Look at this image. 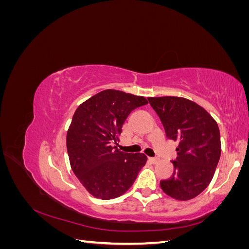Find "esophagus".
<instances>
[{
	"label": "esophagus",
	"instance_id": "34e87169",
	"mask_svg": "<svg viewBox=\"0 0 249 249\" xmlns=\"http://www.w3.org/2000/svg\"><path fill=\"white\" fill-rule=\"evenodd\" d=\"M148 160L150 161V163H153V164L159 163V159H158V158H148Z\"/></svg>",
	"mask_w": 249,
	"mask_h": 249
}]
</instances>
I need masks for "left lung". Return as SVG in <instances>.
Instances as JSON below:
<instances>
[{"instance_id": "obj_1", "label": "left lung", "mask_w": 249, "mask_h": 249, "mask_svg": "<svg viewBox=\"0 0 249 249\" xmlns=\"http://www.w3.org/2000/svg\"><path fill=\"white\" fill-rule=\"evenodd\" d=\"M159 115L166 136L178 141L175 171L162 179V190L178 200L196 197L212 180L221 155L216 120L198 104L185 97H148Z\"/></svg>"}]
</instances>
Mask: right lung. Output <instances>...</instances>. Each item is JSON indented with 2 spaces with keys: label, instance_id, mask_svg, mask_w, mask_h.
I'll return each instance as SVG.
<instances>
[{
  "label": "right lung",
  "instance_id": "1",
  "mask_svg": "<svg viewBox=\"0 0 249 249\" xmlns=\"http://www.w3.org/2000/svg\"><path fill=\"white\" fill-rule=\"evenodd\" d=\"M148 104L144 96L106 89L82 103L66 135L71 167L96 198H116L130 189L144 166V154L118 149L123 124L130 113Z\"/></svg>",
  "mask_w": 249,
  "mask_h": 249
}]
</instances>
